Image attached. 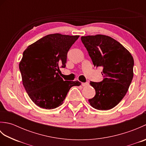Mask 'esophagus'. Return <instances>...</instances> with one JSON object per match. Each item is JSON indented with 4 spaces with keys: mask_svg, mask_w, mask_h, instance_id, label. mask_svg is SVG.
I'll use <instances>...</instances> for the list:
<instances>
[{
    "mask_svg": "<svg viewBox=\"0 0 146 146\" xmlns=\"http://www.w3.org/2000/svg\"><path fill=\"white\" fill-rule=\"evenodd\" d=\"M88 85H89V83L88 82H86V83H82V85L83 86H87Z\"/></svg>",
    "mask_w": 146,
    "mask_h": 146,
    "instance_id": "esophagus-1",
    "label": "esophagus"
}]
</instances>
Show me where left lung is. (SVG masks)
<instances>
[{
  "label": "left lung",
  "mask_w": 146,
  "mask_h": 146,
  "mask_svg": "<svg viewBox=\"0 0 146 146\" xmlns=\"http://www.w3.org/2000/svg\"><path fill=\"white\" fill-rule=\"evenodd\" d=\"M95 66L103 67L101 82H90L96 94L88 102L92 107L107 110L119 104L127 92L134 76V59L125 48L110 36H82Z\"/></svg>",
  "instance_id": "left-lung-1"
}]
</instances>
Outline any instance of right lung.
<instances>
[{
	"mask_svg": "<svg viewBox=\"0 0 146 146\" xmlns=\"http://www.w3.org/2000/svg\"><path fill=\"white\" fill-rule=\"evenodd\" d=\"M79 36L51 34L29 45L19 63L23 84L37 106L54 109L63 103L70 89L78 81H64L60 67L66 66L67 53Z\"/></svg>",
	"mask_w": 146,
	"mask_h": 146,
	"instance_id": "add662e5",
	"label": "right lung"
}]
</instances>
